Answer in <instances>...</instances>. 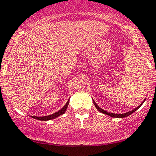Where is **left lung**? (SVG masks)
<instances>
[{"label":"left lung","mask_w":156,"mask_h":156,"mask_svg":"<svg viewBox=\"0 0 156 156\" xmlns=\"http://www.w3.org/2000/svg\"><path fill=\"white\" fill-rule=\"evenodd\" d=\"M144 101H145V100H144ZM144 101H143V102L141 103V104L140 105H139V106H137V108H134V110H132V111H129V112H127V113H125V114H113V113H110V112H108V111H105V110L101 109V108H99V106L97 105V104H96V103L94 101H93V103H94V105L96 106V108H97L98 110H99V111H100V112L103 113V114H107V115L110 116V117H117V118H123V117H127V116H129V115H130V114H132V113H134V111H137V110L138 109V108H140V106H141V105L143 104V103L144 102Z\"/></svg>","instance_id":"obj_1"}]
</instances>
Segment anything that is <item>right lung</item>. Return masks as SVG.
Segmentation results:
<instances>
[{"instance_id":"1","label":"right lung","mask_w":156,"mask_h":156,"mask_svg":"<svg viewBox=\"0 0 156 156\" xmlns=\"http://www.w3.org/2000/svg\"><path fill=\"white\" fill-rule=\"evenodd\" d=\"M69 101V100H68V101H67V102L66 103V105L64 106H63V108H61L60 111H57V112H56V113H55V114H51V115L45 116V117H34V116H32V117L34 118V119H39V120H42V121L50 120V119H55V118L58 117V116H60V115H62V114H64L66 110L67 107H68Z\"/></svg>"}]
</instances>
